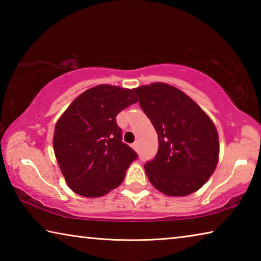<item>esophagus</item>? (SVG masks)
Listing matches in <instances>:
<instances>
[{"label": "esophagus", "mask_w": 261, "mask_h": 261, "mask_svg": "<svg viewBox=\"0 0 261 261\" xmlns=\"http://www.w3.org/2000/svg\"><path fill=\"white\" fill-rule=\"evenodd\" d=\"M138 147H139V144L137 143V141H136V143L132 144V148H134L135 151H138Z\"/></svg>", "instance_id": "34e87169"}]
</instances>
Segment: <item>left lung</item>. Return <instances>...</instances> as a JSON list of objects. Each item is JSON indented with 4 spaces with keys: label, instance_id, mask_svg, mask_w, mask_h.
Returning <instances> with one entry per match:
<instances>
[{
    "label": "left lung",
    "instance_id": "obj_1",
    "mask_svg": "<svg viewBox=\"0 0 261 261\" xmlns=\"http://www.w3.org/2000/svg\"><path fill=\"white\" fill-rule=\"evenodd\" d=\"M134 91L159 137L156 156L145 165L149 182L169 197L198 191L219 161V135L213 121L189 95L166 83Z\"/></svg>",
    "mask_w": 261,
    "mask_h": 261
}]
</instances>
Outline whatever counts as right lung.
<instances>
[{
  "instance_id": "1",
  "label": "right lung",
  "mask_w": 261,
  "mask_h": 261,
  "mask_svg": "<svg viewBox=\"0 0 261 261\" xmlns=\"http://www.w3.org/2000/svg\"><path fill=\"white\" fill-rule=\"evenodd\" d=\"M134 90L102 84L77 96L56 122L53 147L68 187L87 198L120 187L137 153L122 141L117 114L138 99Z\"/></svg>"
}]
</instances>
